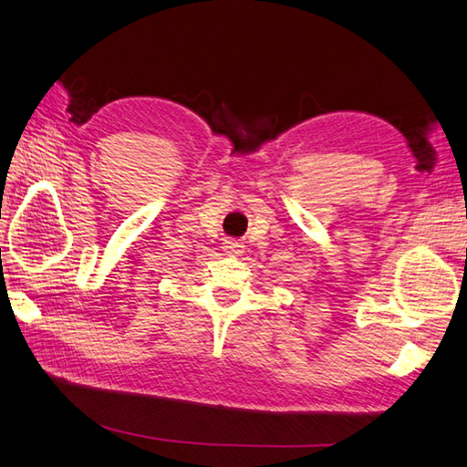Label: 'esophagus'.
I'll list each match as a JSON object with an SVG mask.
<instances>
[{"label": "esophagus", "mask_w": 467, "mask_h": 467, "mask_svg": "<svg viewBox=\"0 0 467 467\" xmlns=\"http://www.w3.org/2000/svg\"><path fill=\"white\" fill-rule=\"evenodd\" d=\"M223 251H225V255L237 257V255L244 254V245L239 244V242H234V239H228V242L223 244Z\"/></svg>", "instance_id": "34e87169"}]
</instances>
